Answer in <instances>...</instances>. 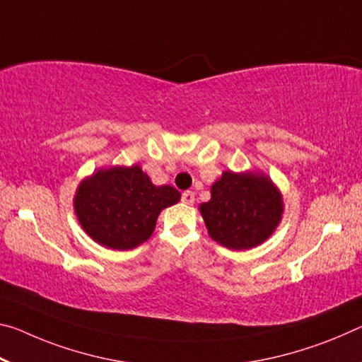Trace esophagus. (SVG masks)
<instances>
[{
  "mask_svg": "<svg viewBox=\"0 0 362 362\" xmlns=\"http://www.w3.org/2000/svg\"><path fill=\"white\" fill-rule=\"evenodd\" d=\"M182 202L185 204H193L194 203V193L193 192H183L182 193Z\"/></svg>",
  "mask_w": 362,
  "mask_h": 362,
  "instance_id": "esophagus-1",
  "label": "esophagus"
}]
</instances>
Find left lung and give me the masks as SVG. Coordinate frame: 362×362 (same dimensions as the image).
Here are the masks:
<instances>
[{
	"mask_svg": "<svg viewBox=\"0 0 362 362\" xmlns=\"http://www.w3.org/2000/svg\"><path fill=\"white\" fill-rule=\"evenodd\" d=\"M209 237L228 250H251L271 237L284 214V197L259 170H223L199 204Z\"/></svg>",
	"mask_w": 362,
	"mask_h": 362,
	"instance_id": "left-lung-1",
	"label": "left lung"
}]
</instances>
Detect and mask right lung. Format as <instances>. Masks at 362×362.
<instances>
[{"instance_id":"obj_1","label":"right lung","mask_w":362,"mask_h":362,"mask_svg":"<svg viewBox=\"0 0 362 362\" xmlns=\"http://www.w3.org/2000/svg\"><path fill=\"white\" fill-rule=\"evenodd\" d=\"M180 202L170 185H154L139 164L100 168L78 183L74 211L85 233L109 250L145 243L160 211Z\"/></svg>"}]
</instances>
